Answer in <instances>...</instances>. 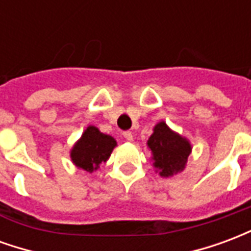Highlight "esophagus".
<instances>
[{
	"label": "esophagus",
	"mask_w": 251,
	"mask_h": 251,
	"mask_svg": "<svg viewBox=\"0 0 251 251\" xmlns=\"http://www.w3.org/2000/svg\"><path fill=\"white\" fill-rule=\"evenodd\" d=\"M124 137H125L126 141H133V133L131 131H124Z\"/></svg>",
	"instance_id": "1"
}]
</instances>
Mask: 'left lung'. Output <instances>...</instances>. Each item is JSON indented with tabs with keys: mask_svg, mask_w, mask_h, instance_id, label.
<instances>
[{
	"mask_svg": "<svg viewBox=\"0 0 251 251\" xmlns=\"http://www.w3.org/2000/svg\"><path fill=\"white\" fill-rule=\"evenodd\" d=\"M148 147L153 153L154 168L164 177L183 171L191 153L189 142L171 130L165 122L154 126V131L148 140Z\"/></svg>",
	"mask_w": 251,
	"mask_h": 251,
	"instance_id": "obj_1",
	"label": "left lung"
}]
</instances>
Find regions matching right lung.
<instances>
[{
    "label": "right lung",
    "instance_id": "obj_1",
    "mask_svg": "<svg viewBox=\"0 0 251 251\" xmlns=\"http://www.w3.org/2000/svg\"><path fill=\"white\" fill-rule=\"evenodd\" d=\"M115 145L117 142L113 137L100 133L95 126H88L82 138L72 148V161L77 168L91 174L100 164L106 163Z\"/></svg>",
    "mask_w": 251,
    "mask_h": 251
}]
</instances>
